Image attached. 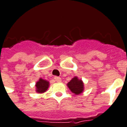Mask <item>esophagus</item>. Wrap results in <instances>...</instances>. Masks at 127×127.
<instances>
[{"mask_svg":"<svg viewBox=\"0 0 127 127\" xmlns=\"http://www.w3.org/2000/svg\"><path fill=\"white\" fill-rule=\"evenodd\" d=\"M54 79L57 82H61V78L58 77V76H55Z\"/></svg>","mask_w":127,"mask_h":127,"instance_id":"obj_1","label":"esophagus"}]
</instances>
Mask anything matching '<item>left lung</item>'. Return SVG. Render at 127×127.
I'll use <instances>...</instances> for the list:
<instances>
[{"label":"left lung","mask_w":127,"mask_h":127,"mask_svg":"<svg viewBox=\"0 0 127 127\" xmlns=\"http://www.w3.org/2000/svg\"><path fill=\"white\" fill-rule=\"evenodd\" d=\"M67 86L70 89V90L73 93L76 94V95L81 94L84 89L83 81L81 80H79L78 77L73 78L68 83H67Z\"/></svg>","instance_id":"8db88e82"}]
</instances>
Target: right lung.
<instances>
[{"label": "right lung", "instance_id": "add662e5", "mask_svg": "<svg viewBox=\"0 0 127 127\" xmlns=\"http://www.w3.org/2000/svg\"><path fill=\"white\" fill-rule=\"evenodd\" d=\"M49 81L43 80L42 78H40L39 80L36 83V91L39 93H43L46 92L49 87Z\"/></svg>", "mask_w": 127, "mask_h": 127}]
</instances>
